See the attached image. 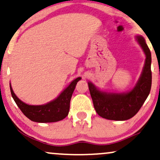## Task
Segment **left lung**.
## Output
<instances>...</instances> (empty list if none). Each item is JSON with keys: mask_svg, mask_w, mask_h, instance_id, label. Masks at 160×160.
Instances as JSON below:
<instances>
[{"mask_svg": "<svg viewBox=\"0 0 160 160\" xmlns=\"http://www.w3.org/2000/svg\"><path fill=\"white\" fill-rule=\"evenodd\" d=\"M145 54V65L136 86L128 92L110 93L101 91L92 82L88 88L95 111L102 118L111 120H127L133 117L145 102L151 88V54L144 38L136 37Z\"/></svg>", "mask_w": 160, "mask_h": 160, "instance_id": "1", "label": "left lung"}]
</instances>
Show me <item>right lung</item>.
<instances>
[{"label": "right lung", "instance_id": "obj_1", "mask_svg": "<svg viewBox=\"0 0 160 160\" xmlns=\"http://www.w3.org/2000/svg\"><path fill=\"white\" fill-rule=\"evenodd\" d=\"M81 78H78L68 85L54 100L40 106L28 105L21 101L14 93L11 84L12 96L21 111L30 120L37 122H54L63 120L69 112L70 101L74 88Z\"/></svg>", "mask_w": 160, "mask_h": 160}]
</instances>
